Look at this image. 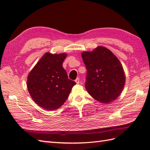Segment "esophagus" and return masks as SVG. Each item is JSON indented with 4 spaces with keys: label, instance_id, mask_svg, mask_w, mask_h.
Here are the masks:
<instances>
[{
    "label": "esophagus",
    "instance_id": "34e87169",
    "mask_svg": "<svg viewBox=\"0 0 150 150\" xmlns=\"http://www.w3.org/2000/svg\"><path fill=\"white\" fill-rule=\"evenodd\" d=\"M75 81H76V83H77V84H79V83H80V79H79V78H76V80H75Z\"/></svg>",
    "mask_w": 150,
    "mask_h": 150
}]
</instances>
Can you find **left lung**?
<instances>
[{"label": "left lung", "mask_w": 150, "mask_h": 150, "mask_svg": "<svg viewBox=\"0 0 150 150\" xmlns=\"http://www.w3.org/2000/svg\"><path fill=\"white\" fill-rule=\"evenodd\" d=\"M87 73L85 88L93 98L109 103L117 98L124 87L125 76L120 62L110 50L98 46L81 53Z\"/></svg>", "instance_id": "left-lung-1"}]
</instances>
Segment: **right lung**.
<instances>
[{"instance_id":"obj_1","label":"right lung","mask_w":150,"mask_h":150,"mask_svg":"<svg viewBox=\"0 0 150 150\" xmlns=\"http://www.w3.org/2000/svg\"><path fill=\"white\" fill-rule=\"evenodd\" d=\"M66 53H46L27 78V88L32 99L40 107L53 111L64 104L76 82L68 78L62 67Z\"/></svg>"}]
</instances>
